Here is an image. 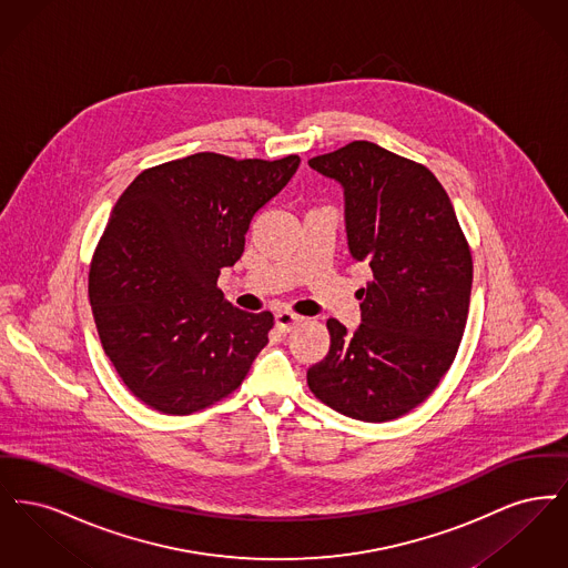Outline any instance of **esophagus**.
<instances>
[{
	"instance_id": "obj_1",
	"label": "esophagus",
	"mask_w": 568,
	"mask_h": 568,
	"mask_svg": "<svg viewBox=\"0 0 568 568\" xmlns=\"http://www.w3.org/2000/svg\"><path fill=\"white\" fill-rule=\"evenodd\" d=\"M302 322H304V317L294 315V313H290V311H281V313H276V317H274V324L278 327V332H283V334L294 332Z\"/></svg>"
}]
</instances>
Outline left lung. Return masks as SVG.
Listing matches in <instances>:
<instances>
[{
  "instance_id": "left-lung-1",
  "label": "left lung",
  "mask_w": 568,
  "mask_h": 568,
  "mask_svg": "<svg viewBox=\"0 0 568 568\" xmlns=\"http://www.w3.org/2000/svg\"><path fill=\"white\" fill-rule=\"evenodd\" d=\"M308 165L343 185L349 251L373 271L357 292L359 327L327 320L329 352L308 368V387L353 419L403 417L454 364L470 304V248L426 165L366 140Z\"/></svg>"
}]
</instances>
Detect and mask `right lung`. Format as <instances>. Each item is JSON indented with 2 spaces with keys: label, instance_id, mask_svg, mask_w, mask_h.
I'll return each mask as SVG.
<instances>
[{
  "label": "right lung",
  "instance_id": "1",
  "mask_svg": "<svg viewBox=\"0 0 568 568\" xmlns=\"http://www.w3.org/2000/svg\"><path fill=\"white\" fill-rule=\"evenodd\" d=\"M300 158L195 153L140 172L116 200L89 271L93 320L114 371L144 405L190 415L243 383L274 317L216 287L244 251L251 219Z\"/></svg>",
  "mask_w": 568,
  "mask_h": 568
}]
</instances>
